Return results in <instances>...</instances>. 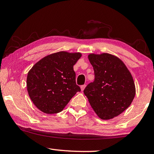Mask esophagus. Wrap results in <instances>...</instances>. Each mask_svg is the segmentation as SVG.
<instances>
[{
    "mask_svg": "<svg viewBox=\"0 0 154 154\" xmlns=\"http://www.w3.org/2000/svg\"><path fill=\"white\" fill-rule=\"evenodd\" d=\"M85 86H86V85H82V86H81V90H82V91H83V90L85 89Z\"/></svg>",
    "mask_w": 154,
    "mask_h": 154,
    "instance_id": "1",
    "label": "esophagus"
}]
</instances>
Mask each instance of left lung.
Listing matches in <instances>:
<instances>
[{"mask_svg":"<svg viewBox=\"0 0 154 154\" xmlns=\"http://www.w3.org/2000/svg\"><path fill=\"white\" fill-rule=\"evenodd\" d=\"M88 59L94 71V82L83 90L96 115L110 119L124 112L136 94L133 78L120 59L110 54H90Z\"/></svg>","mask_w":154,"mask_h":154,"instance_id":"obj_1","label":"left lung"}]
</instances>
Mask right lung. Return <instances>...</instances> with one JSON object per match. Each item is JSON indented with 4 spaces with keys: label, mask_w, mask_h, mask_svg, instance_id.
I'll return each instance as SVG.
<instances>
[{
    "label": "right lung",
    "mask_w": 154,
    "mask_h": 154,
    "mask_svg": "<svg viewBox=\"0 0 154 154\" xmlns=\"http://www.w3.org/2000/svg\"><path fill=\"white\" fill-rule=\"evenodd\" d=\"M79 52L59 51L44 57L28 72L26 85L31 100L47 114L61 112L77 92L73 66Z\"/></svg>",
    "instance_id": "right-lung-1"
}]
</instances>
